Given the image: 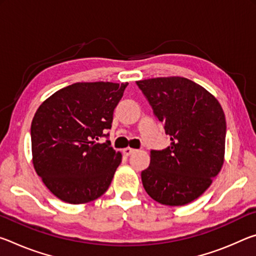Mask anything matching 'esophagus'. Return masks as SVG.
<instances>
[{
	"instance_id": "34e87169",
	"label": "esophagus",
	"mask_w": 256,
	"mask_h": 256,
	"mask_svg": "<svg viewBox=\"0 0 256 256\" xmlns=\"http://www.w3.org/2000/svg\"><path fill=\"white\" fill-rule=\"evenodd\" d=\"M136 149H132V148H125V149H123V154L126 156V157H128V156H131L132 154H134L136 152Z\"/></svg>"
}]
</instances>
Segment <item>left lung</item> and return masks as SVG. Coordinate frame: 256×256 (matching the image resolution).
<instances>
[{"label":"left lung","mask_w":256,"mask_h":256,"mask_svg":"<svg viewBox=\"0 0 256 256\" xmlns=\"http://www.w3.org/2000/svg\"><path fill=\"white\" fill-rule=\"evenodd\" d=\"M136 84L172 141L167 148L150 151L142 184L162 204H188L222 170L226 141L222 108L209 92L186 78H154Z\"/></svg>","instance_id":"obj_1"}]
</instances>
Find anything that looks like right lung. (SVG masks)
Returning <instances> with one entry per match:
<instances>
[{"label":"right lung","mask_w":256,"mask_h":256,"mask_svg":"<svg viewBox=\"0 0 256 256\" xmlns=\"http://www.w3.org/2000/svg\"><path fill=\"white\" fill-rule=\"evenodd\" d=\"M125 84L78 82L58 90L38 108L32 123V162L55 196L86 203L110 188L122 154L110 141L98 144L112 128Z\"/></svg>","instance_id":"1"}]
</instances>
